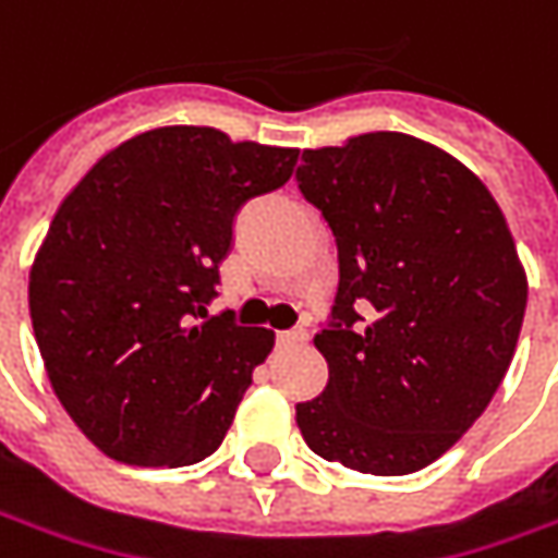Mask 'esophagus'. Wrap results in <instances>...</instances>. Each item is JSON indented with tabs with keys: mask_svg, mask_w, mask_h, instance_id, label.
Returning a JSON list of instances; mask_svg holds the SVG:
<instances>
[{
	"mask_svg": "<svg viewBox=\"0 0 558 558\" xmlns=\"http://www.w3.org/2000/svg\"><path fill=\"white\" fill-rule=\"evenodd\" d=\"M304 341H307V329H301V326H294L289 332L279 335V344H282V348H298V344H304Z\"/></svg>",
	"mask_w": 558,
	"mask_h": 558,
	"instance_id": "34e87169",
	"label": "esophagus"
}]
</instances>
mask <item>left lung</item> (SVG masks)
<instances>
[{"label": "left lung", "instance_id": "8db88e82", "mask_svg": "<svg viewBox=\"0 0 558 558\" xmlns=\"http://www.w3.org/2000/svg\"><path fill=\"white\" fill-rule=\"evenodd\" d=\"M298 185L338 242L326 391L298 403L313 453L363 475L444 457L497 395L527 276L487 185L432 142L369 130L304 148Z\"/></svg>", "mask_w": 558, "mask_h": 558}]
</instances>
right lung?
<instances>
[{"mask_svg":"<svg viewBox=\"0 0 558 558\" xmlns=\"http://www.w3.org/2000/svg\"><path fill=\"white\" fill-rule=\"evenodd\" d=\"M298 148L170 123L101 155L54 210L31 267V319L52 391L111 460L210 457L272 329L207 313L232 217L289 183Z\"/></svg>","mask_w":558,"mask_h":558,"instance_id":"right-lung-1","label":"right lung"}]
</instances>
